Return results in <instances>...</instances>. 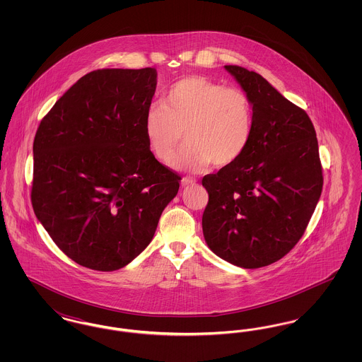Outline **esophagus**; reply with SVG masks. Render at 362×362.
<instances>
[{
  "mask_svg": "<svg viewBox=\"0 0 362 362\" xmlns=\"http://www.w3.org/2000/svg\"><path fill=\"white\" fill-rule=\"evenodd\" d=\"M195 183H197V180L192 179V177H183V179H182V186H183V187L194 186Z\"/></svg>",
  "mask_w": 362,
  "mask_h": 362,
  "instance_id": "esophagus-1",
  "label": "esophagus"
}]
</instances>
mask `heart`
Listing matches in <instances>:
<instances>
[{
    "label": "heart",
    "instance_id": "obj_1",
    "mask_svg": "<svg viewBox=\"0 0 362 362\" xmlns=\"http://www.w3.org/2000/svg\"><path fill=\"white\" fill-rule=\"evenodd\" d=\"M187 144L173 167L198 173L213 163L226 167L247 151L254 132V108L248 95L202 76L176 81L161 105H152L144 118L148 148L164 164L173 160L182 136Z\"/></svg>",
    "mask_w": 362,
    "mask_h": 362
}]
</instances>
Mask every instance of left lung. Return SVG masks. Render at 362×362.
<instances>
[{
	"mask_svg": "<svg viewBox=\"0 0 362 362\" xmlns=\"http://www.w3.org/2000/svg\"><path fill=\"white\" fill-rule=\"evenodd\" d=\"M225 69L251 99L254 132L239 160L202 179V229L217 257L258 269L284 258L307 229L323 189L317 138L307 112L260 74Z\"/></svg>",
	"mask_w": 362,
	"mask_h": 362,
	"instance_id": "8db88e82",
	"label": "left lung"
}]
</instances>
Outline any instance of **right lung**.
<instances>
[{"mask_svg":"<svg viewBox=\"0 0 362 362\" xmlns=\"http://www.w3.org/2000/svg\"><path fill=\"white\" fill-rule=\"evenodd\" d=\"M155 68L93 70L57 100L34 139L31 202L59 250L98 272L148 247L180 176L156 160L144 118Z\"/></svg>","mask_w":362,"mask_h":362,"instance_id":"right-lung-1","label":"right lung"}]
</instances>
